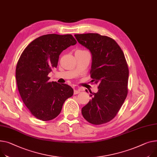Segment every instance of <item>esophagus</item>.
I'll list each match as a JSON object with an SVG mask.
<instances>
[{
    "label": "esophagus",
    "instance_id": "esophagus-1",
    "mask_svg": "<svg viewBox=\"0 0 157 157\" xmlns=\"http://www.w3.org/2000/svg\"><path fill=\"white\" fill-rule=\"evenodd\" d=\"M74 90H75L74 91V94H75V95H77V94H78V93H79L81 92V90L77 86H75L74 87Z\"/></svg>",
    "mask_w": 157,
    "mask_h": 157
}]
</instances>
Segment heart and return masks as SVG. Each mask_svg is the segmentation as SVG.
<instances>
[{"label": "heart", "mask_w": 157, "mask_h": 157, "mask_svg": "<svg viewBox=\"0 0 157 157\" xmlns=\"http://www.w3.org/2000/svg\"><path fill=\"white\" fill-rule=\"evenodd\" d=\"M85 50H78L76 51V52H85Z\"/></svg>", "instance_id": "heart-1"}]
</instances>
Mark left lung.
I'll use <instances>...</instances> for the list:
<instances>
[{"instance_id": "obj_1", "label": "left lung", "mask_w": 157, "mask_h": 157, "mask_svg": "<svg viewBox=\"0 0 157 157\" xmlns=\"http://www.w3.org/2000/svg\"><path fill=\"white\" fill-rule=\"evenodd\" d=\"M78 42L92 54L91 82L98 85L97 93L83 107V117L92 124L112 120L119 112L128 93L129 68L124 52L113 39L98 33L75 35ZM86 92H88L86 90Z\"/></svg>"}]
</instances>
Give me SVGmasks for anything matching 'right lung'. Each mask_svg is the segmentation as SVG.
Instances as JSON below:
<instances>
[{
    "instance_id": "1",
    "label": "right lung",
    "mask_w": 157,
    "mask_h": 157,
    "mask_svg": "<svg viewBox=\"0 0 157 157\" xmlns=\"http://www.w3.org/2000/svg\"><path fill=\"white\" fill-rule=\"evenodd\" d=\"M76 43L71 35H45L31 41L21 55L16 68L17 86L25 105L36 118L54 119L73 95L70 86L49 82L48 75L57 67L61 52Z\"/></svg>"
}]
</instances>
